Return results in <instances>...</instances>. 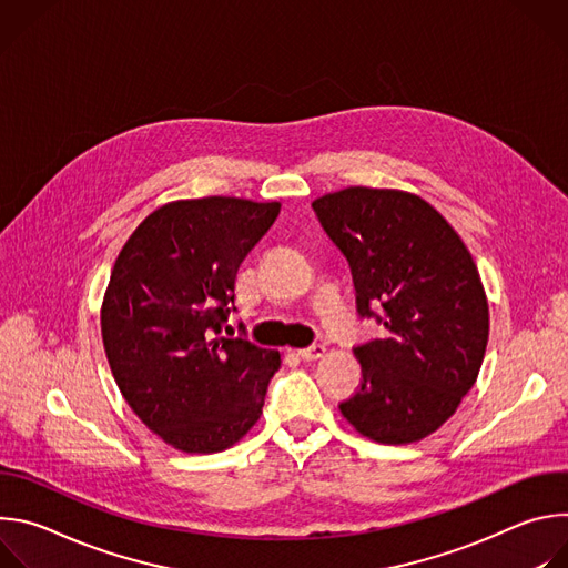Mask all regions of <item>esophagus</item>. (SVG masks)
<instances>
[{"label":"esophagus","mask_w":568,"mask_h":568,"mask_svg":"<svg viewBox=\"0 0 568 568\" xmlns=\"http://www.w3.org/2000/svg\"><path fill=\"white\" fill-rule=\"evenodd\" d=\"M296 353H298V357H301V359H305V362H314V359H321L323 355H326V346L312 344V346L301 348V351H296Z\"/></svg>","instance_id":"esophagus-1"}]
</instances>
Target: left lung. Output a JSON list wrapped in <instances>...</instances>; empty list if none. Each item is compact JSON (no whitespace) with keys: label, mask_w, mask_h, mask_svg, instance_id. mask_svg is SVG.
Wrapping results in <instances>:
<instances>
[{"label":"left lung","mask_w":568,"mask_h":568,"mask_svg":"<svg viewBox=\"0 0 568 568\" xmlns=\"http://www.w3.org/2000/svg\"><path fill=\"white\" fill-rule=\"evenodd\" d=\"M348 258L362 316L386 335L355 346L357 390L339 404L353 429L407 445L440 429L474 386L490 335V307L460 235L420 195L348 186L312 202Z\"/></svg>","instance_id":"8db88e82"}]
</instances>
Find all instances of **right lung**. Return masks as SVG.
<instances>
[{
	"instance_id": "obj_1",
	"label": "right lung",
	"mask_w": 568,
	"mask_h": 568,
	"mask_svg": "<svg viewBox=\"0 0 568 568\" xmlns=\"http://www.w3.org/2000/svg\"><path fill=\"white\" fill-rule=\"evenodd\" d=\"M281 202L175 200L123 245L101 305L105 355L123 399L186 454L233 447L258 423L281 353L220 337L240 263Z\"/></svg>"
}]
</instances>
